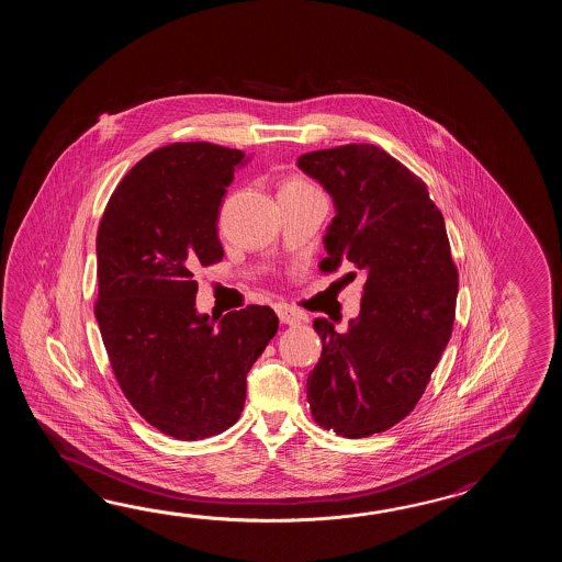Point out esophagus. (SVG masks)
Wrapping results in <instances>:
<instances>
[{"label":"esophagus","instance_id":"obj_1","mask_svg":"<svg viewBox=\"0 0 562 562\" xmlns=\"http://www.w3.org/2000/svg\"><path fill=\"white\" fill-rule=\"evenodd\" d=\"M276 311L279 322L283 323V325H299V323L305 319L303 313L291 310V307H286V305H277Z\"/></svg>","mask_w":562,"mask_h":562}]
</instances>
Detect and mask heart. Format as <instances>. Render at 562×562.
<instances>
[{
    "label": "heart",
    "instance_id": "b5f03b06",
    "mask_svg": "<svg viewBox=\"0 0 562 562\" xmlns=\"http://www.w3.org/2000/svg\"><path fill=\"white\" fill-rule=\"evenodd\" d=\"M285 187H310V184H307V182H305V180L293 179V180H289V182H286ZM285 187H283V189H285Z\"/></svg>",
    "mask_w": 562,
    "mask_h": 562
}]
</instances>
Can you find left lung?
<instances>
[{"label": "left lung", "mask_w": 562, "mask_h": 562, "mask_svg": "<svg viewBox=\"0 0 562 562\" xmlns=\"http://www.w3.org/2000/svg\"><path fill=\"white\" fill-rule=\"evenodd\" d=\"M297 165L334 196L323 273L349 261L366 276L346 331L313 322L323 351L307 402L323 430L366 438L406 418L426 392L454 327L458 269L426 182L380 146L315 150Z\"/></svg>", "instance_id": "left-lung-1"}]
</instances>
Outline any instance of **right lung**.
I'll return each instance as SVG.
<instances>
[{"mask_svg": "<svg viewBox=\"0 0 562 562\" xmlns=\"http://www.w3.org/2000/svg\"><path fill=\"white\" fill-rule=\"evenodd\" d=\"M245 153L211 143L156 148L112 192L98 227L95 322L131 406L177 440L239 419L247 373L277 334L276 311L221 322L194 307L196 267L223 259L216 216Z\"/></svg>", "mask_w": 562, "mask_h": 562, "instance_id": "obj_1", "label": "right lung"}]
</instances>
